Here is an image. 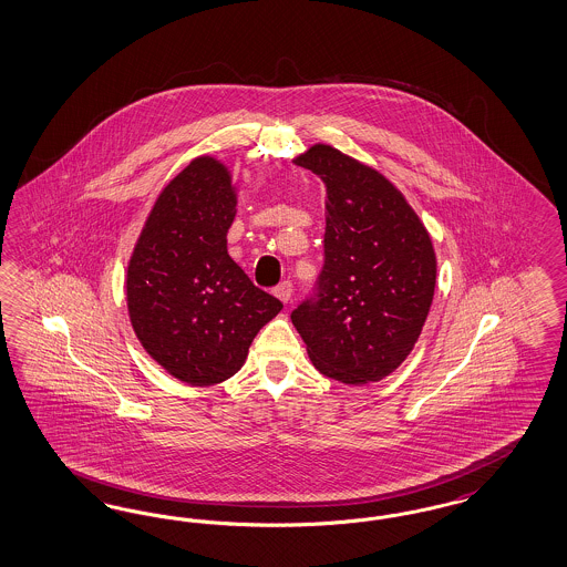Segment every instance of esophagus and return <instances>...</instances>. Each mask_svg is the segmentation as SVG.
Here are the masks:
<instances>
[{
	"label": "esophagus",
	"mask_w": 567,
	"mask_h": 567,
	"mask_svg": "<svg viewBox=\"0 0 567 567\" xmlns=\"http://www.w3.org/2000/svg\"><path fill=\"white\" fill-rule=\"evenodd\" d=\"M274 295H276L282 303H289V299H291V295H293V285H291L289 280H285V282H280V285L274 289Z\"/></svg>",
	"instance_id": "1"
}]
</instances>
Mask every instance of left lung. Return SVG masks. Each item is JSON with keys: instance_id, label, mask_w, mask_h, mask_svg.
<instances>
[{"instance_id": "8db88e82", "label": "left lung", "mask_w": 567, "mask_h": 567, "mask_svg": "<svg viewBox=\"0 0 567 567\" xmlns=\"http://www.w3.org/2000/svg\"><path fill=\"white\" fill-rule=\"evenodd\" d=\"M293 162L327 189L318 299L293 310L295 329L322 375L380 382L411 354L431 312V234L403 192L361 159L317 143Z\"/></svg>"}]
</instances>
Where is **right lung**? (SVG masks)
I'll list each match as a JSON object with an SVG mask.
<instances>
[{
	"mask_svg": "<svg viewBox=\"0 0 567 567\" xmlns=\"http://www.w3.org/2000/svg\"><path fill=\"white\" fill-rule=\"evenodd\" d=\"M238 183L203 154L166 183L126 266V306L143 350L183 384L226 382L282 303L227 255Z\"/></svg>",
	"mask_w": 567,
	"mask_h": 567,
	"instance_id": "add662e5",
	"label": "right lung"
}]
</instances>
